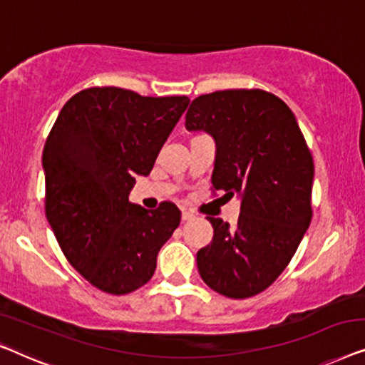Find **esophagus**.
Instances as JSON below:
<instances>
[{"label":"esophagus","mask_w":365,"mask_h":365,"mask_svg":"<svg viewBox=\"0 0 365 365\" xmlns=\"http://www.w3.org/2000/svg\"><path fill=\"white\" fill-rule=\"evenodd\" d=\"M195 217V215L192 212H188V210H182V220L183 222H188V220H192Z\"/></svg>","instance_id":"1"}]
</instances>
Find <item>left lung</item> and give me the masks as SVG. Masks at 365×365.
Instances as JSON below:
<instances>
[{"instance_id": "1", "label": "left lung", "mask_w": 365, "mask_h": 365, "mask_svg": "<svg viewBox=\"0 0 365 365\" xmlns=\"http://www.w3.org/2000/svg\"><path fill=\"white\" fill-rule=\"evenodd\" d=\"M185 127L217 142L213 193L241 198L235 227L207 217L213 240L198 250V273L232 299L259 294L289 264L311 223L314 162L306 138L289 107L261 89L200 96Z\"/></svg>"}]
</instances>
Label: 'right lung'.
I'll list each match as a JSON object with an SVG mask.
<instances>
[{"instance_id": "1", "label": "right lung", "mask_w": 365, "mask_h": 365, "mask_svg": "<svg viewBox=\"0 0 365 365\" xmlns=\"http://www.w3.org/2000/svg\"><path fill=\"white\" fill-rule=\"evenodd\" d=\"M188 102L89 87L66 102L46 138V218L73 268L97 289L120 296L148 283L180 223L175 203L148 212L129 192L133 177L150 173Z\"/></svg>"}]
</instances>
